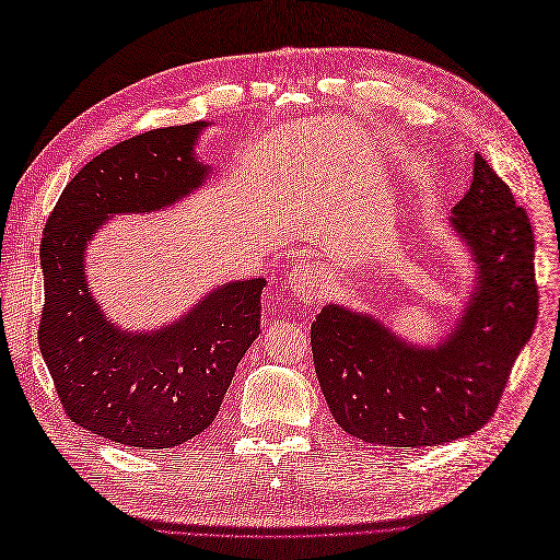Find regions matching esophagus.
Wrapping results in <instances>:
<instances>
[{"label": "esophagus", "mask_w": 560, "mask_h": 560, "mask_svg": "<svg viewBox=\"0 0 560 560\" xmlns=\"http://www.w3.org/2000/svg\"><path fill=\"white\" fill-rule=\"evenodd\" d=\"M287 287L299 301L313 303L329 294V276L315 261H301L287 278Z\"/></svg>", "instance_id": "34e87169"}]
</instances>
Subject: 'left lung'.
I'll return each mask as SVG.
<instances>
[{"label": "left lung", "mask_w": 560, "mask_h": 560, "mask_svg": "<svg viewBox=\"0 0 560 560\" xmlns=\"http://www.w3.org/2000/svg\"><path fill=\"white\" fill-rule=\"evenodd\" d=\"M472 282L452 329L415 342L363 311L329 303L311 342L322 394L338 427L384 447L442 445L479 431L537 322L535 241L524 208L481 155L450 215Z\"/></svg>", "instance_id": "left-lung-1"}]
</instances>
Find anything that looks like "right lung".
<instances>
[{
  "instance_id": "obj_1",
  "label": "right lung",
  "mask_w": 560,
  "mask_h": 560,
  "mask_svg": "<svg viewBox=\"0 0 560 560\" xmlns=\"http://www.w3.org/2000/svg\"><path fill=\"white\" fill-rule=\"evenodd\" d=\"M213 122L145 131L88 162L42 241L38 347L71 421L110 442L171 450L206 431L261 334L266 278L215 284L158 329H122L88 282V247L115 215H150L195 195L215 168L197 145Z\"/></svg>"
}]
</instances>
